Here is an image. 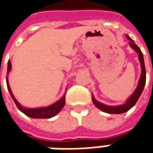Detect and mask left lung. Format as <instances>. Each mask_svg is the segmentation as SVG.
Masks as SVG:
<instances>
[{
	"label": "left lung",
	"mask_w": 153,
	"mask_h": 153,
	"mask_svg": "<svg viewBox=\"0 0 153 153\" xmlns=\"http://www.w3.org/2000/svg\"><path fill=\"white\" fill-rule=\"evenodd\" d=\"M126 37H127L128 40H130L129 41V45L138 53V58H139L140 62V67H141V74H140V77L138 85L136 87L134 93L128 98L126 102L122 104V105H119V106H108V105H105L103 103L99 102L92 96V102L95 104V106L97 108H99L100 110H102V112H105V113H112V114H120V113H124L125 112H127V111H129L130 108L134 107V104L138 101L140 96L141 95V93L143 91V89H144V86H145L146 68L145 63H144L143 54H142V52H141V51H140L139 47L135 45L134 40H132L128 34H126Z\"/></svg>",
	"instance_id": "obj_1"
}]
</instances>
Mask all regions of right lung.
Returning a JSON list of instances; mask_svg holds the SVG:
<instances>
[{
  "instance_id": "obj_1",
  "label": "right lung",
  "mask_w": 153,
  "mask_h": 153,
  "mask_svg": "<svg viewBox=\"0 0 153 153\" xmlns=\"http://www.w3.org/2000/svg\"><path fill=\"white\" fill-rule=\"evenodd\" d=\"M11 68H12V64H11V62L8 61L7 64V74L9 72L11 71ZM7 89L9 91L10 95L12 96V97L13 99L14 102L16 104V106L18 107L19 110L24 113L25 115H27L28 117L30 118H34V119H50L54 117L55 115H56L57 113L60 112L62 110V108L64 107L65 105V95L61 98L60 100H58L56 102L51 104L48 107H45V108H26L23 107L22 105H20L19 102L16 100V98L14 97L13 94L11 91V88L9 85V83H8L7 76Z\"/></svg>"
}]
</instances>
